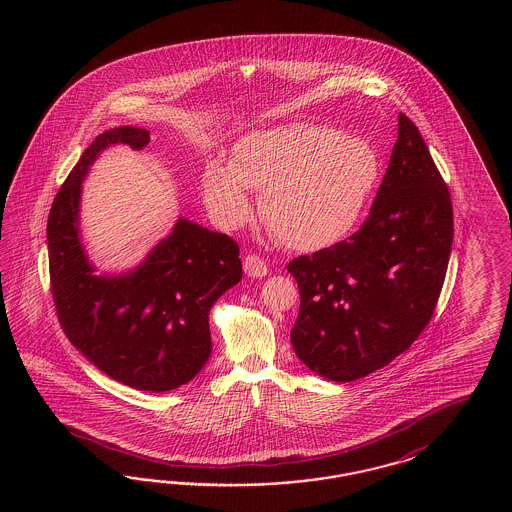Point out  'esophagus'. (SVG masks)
Masks as SVG:
<instances>
[{"label": "esophagus", "instance_id": "1", "mask_svg": "<svg viewBox=\"0 0 512 512\" xmlns=\"http://www.w3.org/2000/svg\"><path fill=\"white\" fill-rule=\"evenodd\" d=\"M244 270L245 274L251 278H263V276H267L268 267L259 255L251 253V255H245Z\"/></svg>", "mask_w": 512, "mask_h": 512}]
</instances>
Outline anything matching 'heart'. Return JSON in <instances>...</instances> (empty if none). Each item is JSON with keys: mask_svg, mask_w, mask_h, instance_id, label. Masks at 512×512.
Returning a JSON list of instances; mask_svg holds the SVG:
<instances>
[{"mask_svg": "<svg viewBox=\"0 0 512 512\" xmlns=\"http://www.w3.org/2000/svg\"><path fill=\"white\" fill-rule=\"evenodd\" d=\"M382 174V161L365 138L324 124L290 122L245 134L228 167L203 172V201L226 230L253 215L247 190L261 192L268 228L293 249L318 251L341 242L363 217Z\"/></svg>", "mask_w": 512, "mask_h": 512, "instance_id": "b5f03b06", "label": "heart"}]
</instances>
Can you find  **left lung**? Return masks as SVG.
Here are the masks:
<instances>
[{
    "mask_svg": "<svg viewBox=\"0 0 512 512\" xmlns=\"http://www.w3.org/2000/svg\"><path fill=\"white\" fill-rule=\"evenodd\" d=\"M453 245L447 184L407 115L370 215L347 240L288 265L299 288L297 357L353 382L390 365L432 320Z\"/></svg>",
    "mask_w": 512,
    "mask_h": 512,
    "instance_id": "obj_1",
    "label": "left lung"
}]
</instances>
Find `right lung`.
Returning <instances> with one entry per match:
<instances>
[{
    "label": "right lung",
    "instance_id": "right-lung-1",
    "mask_svg": "<svg viewBox=\"0 0 512 512\" xmlns=\"http://www.w3.org/2000/svg\"><path fill=\"white\" fill-rule=\"evenodd\" d=\"M144 149L149 132L121 126L99 134L55 195L48 219L49 282L59 324L101 372L142 391H171L211 355L209 311L242 278L238 244L178 219L146 261L121 276H98L80 244L82 180L105 147Z\"/></svg>",
    "mask_w": 512,
    "mask_h": 512
}]
</instances>
